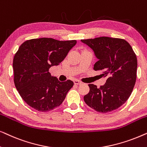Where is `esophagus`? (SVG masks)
I'll list each match as a JSON object with an SVG mask.
<instances>
[{
    "instance_id": "34e87169",
    "label": "esophagus",
    "mask_w": 147,
    "mask_h": 147,
    "mask_svg": "<svg viewBox=\"0 0 147 147\" xmlns=\"http://www.w3.org/2000/svg\"><path fill=\"white\" fill-rule=\"evenodd\" d=\"M74 84H76V85H80V84H82V82L81 81H79V80H74Z\"/></svg>"
}]
</instances>
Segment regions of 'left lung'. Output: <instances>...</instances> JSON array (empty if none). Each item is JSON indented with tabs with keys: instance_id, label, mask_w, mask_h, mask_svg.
<instances>
[{
	"instance_id": "8db88e82",
	"label": "left lung",
	"mask_w": 147,
	"mask_h": 147,
	"mask_svg": "<svg viewBox=\"0 0 147 147\" xmlns=\"http://www.w3.org/2000/svg\"><path fill=\"white\" fill-rule=\"evenodd\" d=\"M81 41L93 50L98 58L94 69L101 71L102 77L107 78L106 84L99 88L88 84L90 92L84 96V102L102 113L116 110L128 99L135 85V53L126 40L119 38L100 37Z\"/></svg>"
}]
</instances>
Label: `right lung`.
Instances as JSON below:
<instances>
[{
	"label": "right lung",
	"mask_w": 147,
	"mask_h": 147,
	"mask_svg": "<svg viewBox=\"0 0 147 147\" xmlns=\"http://www.w3.org/2000/svg\"><path fill=\"white\" fill-rule=\"evenodd\" d=\"M76 43V40L39 38L27 40L20 46L13 59L14 82L29 106L48 112L62 104L74 82H59L49 69L59 65Z\"/></svg>",
	"instance_id": "obj_1"
}]
</instances>
